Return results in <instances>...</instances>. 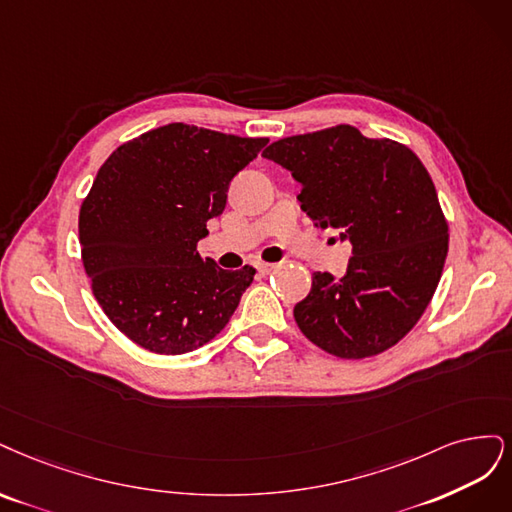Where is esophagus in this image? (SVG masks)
<instances>
[{
	"instance_id": "34e87169",
	"label": "esophagus",
	"mask_w": 512,
	"mask_h": 512,
	"mask_svg": "<svg viewBox=\"0 0 512 512\" xmlns=\"http://www.w3.org/2000/svg\"><path fill=\"white\" fill-rule=\"evenodd\" d=\"M255 268H257V272L259 274H263V276H266V274H270L276 266H274V263H266V261H257L255 263Z\"/></svg>"
}]
</instances>
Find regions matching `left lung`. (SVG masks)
<instances>
[{
    "label": "left lung",
    "instance_id": "8db88e82",
    "mask_svg": "<svg viewBox=\"0 0 512 512\" xmlns=\"http://www.w3.org/2000/svg\"><path fill=\"white\" fill-rule=\"evenodd\" d=\"M263 157L302 185L298 200L317 227L353 244L340 278L312 274L293 308L302 334L340 359L391 349L432 302L449 251L430 172L406 144L366 138L353 125L276 140Z\"/></svg>",
    "mask_w": 512,
    "mask_h": 512
}]
</instances>
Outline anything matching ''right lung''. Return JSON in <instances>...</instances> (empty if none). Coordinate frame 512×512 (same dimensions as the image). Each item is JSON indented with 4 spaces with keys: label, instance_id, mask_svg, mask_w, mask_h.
I'll return each mask as SVG.
<instances>
[{
    "label": "right lung",
    "instance_id": "right-lung-1",
    "mask_svg": "<svg viewBox=\"0 0 512 512\" xmlns=\"http://www.w3.org/2000/svg\"><path fill=\"white\" fill-rule=\"evenodd\" d=\"M268 138L170 123L121 144L82 200L78 238L112 325L157 355L200 349L232 319L255 268L221 270L197 242Z\"/></svg>",
    "mask_w": 512,
    "mask_h": 512
}]
</instances>
